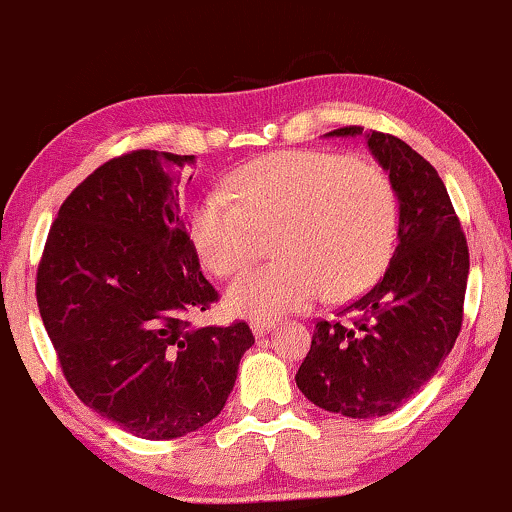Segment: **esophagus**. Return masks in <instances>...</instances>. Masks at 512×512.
<instances>
[{
	"instance_id": "esophagus-1",
	"label": "esophagus",
	"mask_w": 512,
	"mask_h": 512,
	"mask_svg": "<svg viewBox=\"0 0 512 512\" xmlns=\"http://www.w3.org/2000/svg\"><path fill=\"white\" fill-rule=\"evenodd\" d=\"M275 327V320H251V330H254L256 337H263Z\"/></svg>"
}]
</instances>
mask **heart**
Segmentation results:
<instances>
[{"mask_svg": "<svg viewBox=\"0 0 512 512\" xmlns=\"http://www.w3.org/2000/svg\"><path fill=\"white\" fill-rule=\"evenodd\" d=\"M232 194H204L189 232L204 266L232 277L249 266L258 230H273L275 254L239 277L227 306L251 320H277L361 292L387 266L399 204L389 175L370 161L330 151H277L244 163L227 180Z\"/></svg>", "mask_w": 512, "mask_h": 512, "instance_id": "obj_1", "label": "heart"}]
</instances>
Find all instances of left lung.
<instances>
[{
    "mask_svg": "<svg viewBox=\"0 0 512 512\" xmlns=\"http://www.w3.org/2000/svg\"><path fill=\"white\" fill-rule=\"evenodd\" d=\"M365 135L399 199V244L375 287L318 320L296 387L346 418H382L403 406L449 356L463 325L470 254L444 182L430 161L394 135L361 125L327 137Z\"/></svg>",
    "mask_w": 512,
    "mask_h": 512,
    "instance_id": "8db88e82",
    "label": "left lung"
}]
</instances>
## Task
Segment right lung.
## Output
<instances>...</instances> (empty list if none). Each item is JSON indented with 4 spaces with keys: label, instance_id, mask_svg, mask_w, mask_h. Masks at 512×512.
<instances>
[{
    "label": "right lung",
    "instance_id": "1",
    "mask_svg": "<svg viewBox=\"0 0 512 512\" xmlns=\"http://www.w3.org/2000/svg\"><path fill=\"white\" fill-rule=\"evenodd\" d=\"M194 156L137 149L68 194L37 266V306L78 399L142 439H175L223 410L246 323L192 327L218 292L180 213Z\"/></svg>",
    "mask_w": 512,
    "mask_h": 512
}]
</instances>
